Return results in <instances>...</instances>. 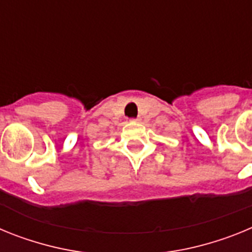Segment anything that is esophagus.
<instances>
[{
	"instance_id": "34e87169",
	"label": "esophagus",
	"mask_w": 252,
	"mask_h": 252,
	"mask_svg": "<svg viewBox=\"0 0 252 252\" xmlns=\"http://www.w3.org/2000/svg\"><path fill=\"white\" fill-rule=\"evenodd\" d=\"M131 121H133V122H139V121H140V119H139V117H137V119H131Z\"/></svg>"
}]
</instances>
